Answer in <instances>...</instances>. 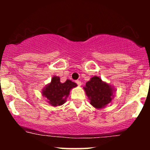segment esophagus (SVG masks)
Instances as JSON below:
<instances>
[{"mask_svg":"<svg viewBox=\"0 0 150 150\" xmlns=\"http://www.w3.org/2000/svg\"><path fill=\"white\" fill-rule=\"evenodd\" d=\"M75 82H76V84L78 86H80L81 85H82V82H81V81H80V80H76V81H75Z\"/></svg>","mask_w":150,"mask_h":150,"instance_id":"34e87169","label":"esophagus"}]
</instances>
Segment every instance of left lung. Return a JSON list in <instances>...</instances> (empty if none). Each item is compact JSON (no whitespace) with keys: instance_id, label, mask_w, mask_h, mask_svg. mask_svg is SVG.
<instances>
[{"instance_id":"8db88e82","label":"left lung","mask_w":150,"mask_h":150,"mask_svg":"<svg viewBox=\"0 0 150 150\" xmlns=\"http://www.w3.org/2000/svg\"><path fill=\"white\" fill-rule=\"evenodd\" d=\"M84 89L90 99V104L95 108H103L111 102L112 89L108 84L102 82L99 77H92L86 83Z\"/></svg>"}]
</instances>
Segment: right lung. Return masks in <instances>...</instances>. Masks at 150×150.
Segmentation results:
<instances>
[{"instance_id":"1","label":"right lung","mask_w":150,"mask_h":150,"mask_svg":"<svg viewBox=\"0 0 150 150\" xmlns=\"http://www.w3.org/2000/svg\"><path fill=\"white\" fill-rule=\"evenodd\" d=\"M77 86V84L71 80H67L62 83L59 77H53L51 83L43 90V95L47 98L49 103L53 106H60L65 103L69 94L70 90Z\"/></svg>"}]
</instances>
